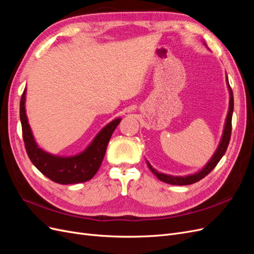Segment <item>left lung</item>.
<instances>
[{"instance_id": "8db88e82", "label": "left lung", "mask_w": 254, "mask_h": 254, "mask_svg": "<svg viewBox=\"0 0 254 254\" xmlns=\"http://www.w3.org/2000/svg\"><path fill=\"white\" fill-rule=\"evenodd\" d=\"M203 44L206 47V44L203 42ZM226 82H227V87H228V91H229V110H228V114L226 118V122H225V126H224V130H222V134L220 137L219 144L217 146L216 150L213 153V156L211 157V159L207 161V163L199 170L198 172L194 173V174H190V175H186V176H173V175H168V174H164L158 172L156 168H153L151 166V164L146 160V163H147L149 170L155 174V176L157 178L161 181H163L165 183L168 184H173V186H189V184H193L199 180H201L202 178L209 174L213 168L217 165V163L220 161V159L224 157L225 152L228 148V145L230 142V136H231V129H232V114H233V108H234V99H233V92L232 89L230 88L229 84V80H228V75L226 74Z\"/></svg>"}]
</instances>
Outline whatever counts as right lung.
I'll use <instances>...</instances> for the list:
<instances>
[{
	"label": "right lung",
	"mask_w": 254,
	"mask_h": 254,
	"mask_svg": "<svg viewBox=\"0 0 254 254\" xmlns=\"http://www.w3.org/2000/svg\"><path fill=\"white\" fill-rule=\"evenodd\" d=\"M25 102L26 88L20 102L22 133L28 158L39 172L59 184H76L93 178L103 162L110 137L122 119H114L103 127L87 147L77 155L70 157L57 156L43 150L36 142L32 128L28 124Z\"/></svg>",
	"instance_id": "add662e5"
}]
</instances>
